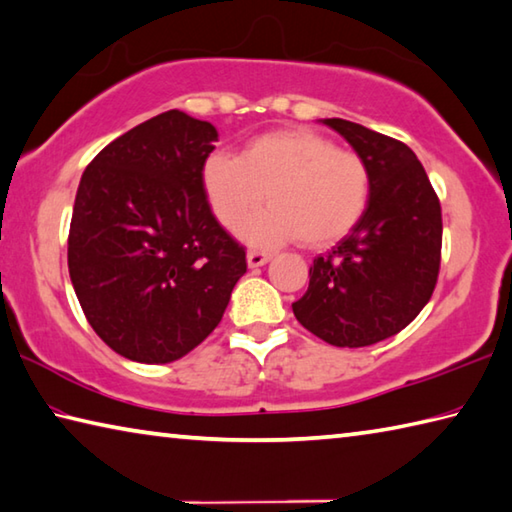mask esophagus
I'll use <instances>...</instances> for the list:
<instances>
[{"label":"esophagus","mask_w":512,"mask_h":512,"mask_svg":"<svg viewBox=\"0 0 512 512\" xmlns=\"http://www.w3.org/2000/svg\"><path fill=\"white\" fill-rule=\"evenodd\" d=\"M268 259H271V253H266V250H257V248H253V250H248V266L250 268H259V266H264Z\"/></svg>","instance_id":"obj_1"}]
</instances>
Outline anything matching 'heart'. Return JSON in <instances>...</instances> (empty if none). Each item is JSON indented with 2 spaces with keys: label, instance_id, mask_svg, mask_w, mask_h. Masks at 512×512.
I'll return each mask as SVG.
<instances>
[{
  "label": "heart",
  "instance_id": "b5f03b06",
  "mask_svg": "<svg viewBox=\"0 0 512 512\" xmlns=\"http://www.w3.org/2000/svg\"><path fill=\"white\" fill-rule=\"evenodd\" d=\"M203 190L215 217L237 228L259 203H271L241 226L255 246L300 237L322 248L338 241L365 217L371 170L360 154L338 150L309 129H277L250 138L237 156L210 154L203 163Z\"/></svg>",
  "mask_w": 512,
  "mask_h": 512
}]
</instances>
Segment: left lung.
I'll return each instance as SVG.
<instances>
[{
  "instance_id": "obj_1",
  "label": "left lung",
  "mask_w": 512,
  "mask_h": 512,
  "mask_svg": "<svg viewBox=\"0 0 512 512\" xmlns=\"http://www.w3.org/2000/svg\"><path fill=\"white\" fill-rule=\"evenodd\" d=\"M367 161L365 217L313 259L293 302L304 329L333 347H367L405 329L430 302L441 268V203L405 143L342 118H324Z\"/></svg>"
}]
</instances>
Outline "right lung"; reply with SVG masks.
<instances>
[{
  "instance_id": "add662e5",
  "label": "right lung",
  "mask_w": 512,
  "mask_h": 512,
  "mask_svg": "<svg viewBox=\"0 0 512 512\" xmlns=\"http://www.w3.org/2000/svg\"><path fill=\"white\" fill-rule=\"evenodd\" d=\"M217 129L170 109L96 154L69 228V275L100 340L136 362H172L224 318L246 248L212 215L203 163Z\"/></svg>"
}]
</instances>
